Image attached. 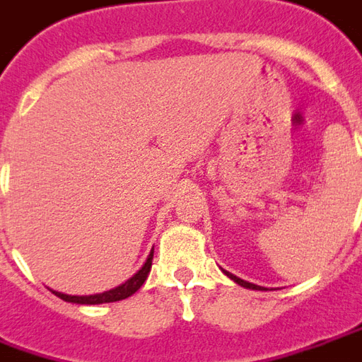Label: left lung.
I'll return each mask as SVG.
<instances>
[{
  "instance_id": "left-lung-1",
  "label": "left lung",
  "mask_w": 362,
  "mask_h": 362,
  "mask_svg": "<svg viewBox=\"0 0 362 362\" xmlns=\"http://www.w3.org/2000/svg\"><path fill=\"white\" fill-rule=\"evenodd\" d=\"M223 272L226 274V276H228V278H230V280L236 281L238 286H243V288H248V290H266V288H260V286H256V284H250V281H244V280H240V278H236V276H234V274H230V272H226V270H223Z\"/></svg>"
}]
</instances>
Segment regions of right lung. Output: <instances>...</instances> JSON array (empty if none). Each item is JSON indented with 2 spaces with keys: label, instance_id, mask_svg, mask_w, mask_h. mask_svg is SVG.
Listing matches in <instances>:
<instances>
[{
  "label": "right lung",
  "instance_id": "obj_1",
  "mask_svg": "<svg viewBox=\"0 0 362 362\" xmlns=\"http://www.w3.org/2000/svg\"><path fill=\"white\" fill-rule=\"evenodd\" d=\"M151 260H153V250L149 252L146 264L128 281H124L122 286H118V288H114V290L110 291H104V293H94V296H69V293H61V291H52V293L57 298H61V300L71 301V303H81V305H98V303L126 300L129 296H134L144 286V281L148 280V274L151 270Z\"/></svg>",
  "mask_w": 362,
  "mask_h": 362
}]
</instances>
